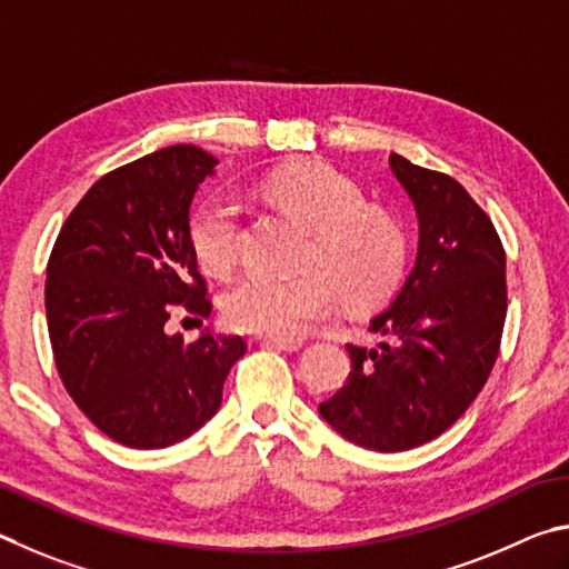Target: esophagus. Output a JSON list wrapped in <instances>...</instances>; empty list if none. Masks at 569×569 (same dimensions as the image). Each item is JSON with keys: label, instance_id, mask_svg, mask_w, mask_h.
Segmentation results:
<instances>
[{"label": "esophagus", "instance_id": "esophagus-1", "mask_svg": "<svg viewBox=\"0 0 569 569\" xmlns=\"http://www.w3.org/2000/svg\"><path fill=\"white\" fill-rule=\"evenodd\" d=\"M259 345L272 347V350H284V352H297L302 350V340H274V337H259Z\"/></svg>", "mask_w": 569, "mask_h": 569}]
</instances>
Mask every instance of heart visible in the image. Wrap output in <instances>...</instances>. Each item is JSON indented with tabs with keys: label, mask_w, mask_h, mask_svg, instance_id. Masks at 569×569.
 Here are the masks:
<instances>
[{
	"label": "heart",
	"mask_w": 569,
	"mask_h": 569,
	"mask_svg": "<svg viewBox=\"0 0 569 569\" xmlns=\"http://www.w3.org/2000/svg\"><path fill=\"white\" fill-rule=\"evenodd\" d=\"M272 202L310 229L305 272L247 274L222 300L224 320L244 332L295 340L340 300L367 310L392 295L405 269V234L382 209L365 207L357 184L315 162L279 169L264 182ZM189 244L209 272H227L239 257V204L209 197L189 217Z\"/></svg>",
	"instance_id": "heart-1"
}]
</instances>
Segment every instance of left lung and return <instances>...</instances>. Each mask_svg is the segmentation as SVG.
I'll use <instances>...</instances> for the list:
<instances>
[{
	"label": "left lung",
	"mask_w": 569,
	"mask_h": 569,
	"mask_svg": "<svg viewBox=\"0 0 569 569\" xmlns=\"http://www.w3.org/2000/svg\"><path fill=\"white\" fill-rule=\"evenodd\" d=\"M390 169L415 204V267L370 320L387 342L347 345L350 380L320 405L335 432L375 452L412 450L460 420L492 372L507 315L490 217L452 177L395 152Z\"/></svg>",
	"instance_id": "obj_1"
}]
</instances>
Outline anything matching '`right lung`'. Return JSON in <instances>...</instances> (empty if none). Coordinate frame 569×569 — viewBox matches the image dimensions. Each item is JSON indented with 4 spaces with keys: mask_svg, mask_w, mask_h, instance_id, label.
<instances>
[{
    "mask_svg": "<svg viewBox=\"0 0 569 569\" xmlns=\"http://www.w3.org/2000/svg\"><path fill=\"white\" fill-rule=\"evenodd\" d=\"M217 157L159 149L97 179L67 217L47 264L44 307L59 377L79 410L114 442L162 450L222 405L242 337L167 330L179 305L207 317L189 244V207Z\"/></svg>",
    "mask_w": 569,
    "mask_h": 569,
    "instance_id": "add662e5",
    "label": "right lung"
}]
</instances>
